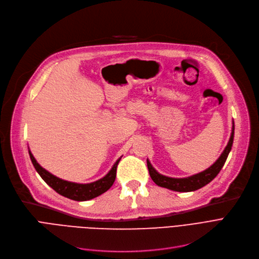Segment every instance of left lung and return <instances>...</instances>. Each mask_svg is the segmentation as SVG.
<instances>
[{
    "label": "left lung",
    "instance_id": "obj_1",
    "mask_svg": "<svg viewBox=\"0 0 259 259\" xmlns=\"http://www.w3.org/2000/svg\"><path fill=\"white\" fill-rule=\"evenodd\" d=\"M234 130H235V127H234V121H233L231 137L229 139L226 149L224 150L223 153H221V155L219 156V158L216 160V161L203 171H200L198 174H195L186 178H171V177L159 174L151 164L150 160L147 159L146 160L147 168H149L151 178L157 186L175 191V192H193L198 189H201L202 187L206 186L208 182H211L218 175L220 169L223 168L226 160L229 156V153L231 152V149H232L233 140H234Z\"/></svg>",
    "mask_w": 259,
    "mask_h": 259
}]
</instances>
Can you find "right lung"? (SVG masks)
I'll return each mask as SVG.
<instances>
[{
  "mask_svg": "<svg viewBox=\"0 0 259 259\" xmlns=\"http://www.w3.org/2000/svg\"><path fill=\"white\" fill-rule=\"evenodd\" d=\"M31 162L38 171L39 175L42 177V179L48 184L49 187L54 189L58 194L62 195L66 198L76 200V201H86L91 200L95 197H98L99 195L105 193L110 187L113 186L116 179V171L117 166L120 161L121 157L115 162L112 169H110L108 173L101 179L91 182V183H76V182H70L63 179H60L57 176L49 173L48 170L43 168L36 160L34 159L31 152L28 150Z\"/></svg>",
  "mask_w": 259,
  "mask_h": 259,
  "instance_id": "obj_1",
  "label": "right lung"
}]
</instances>
